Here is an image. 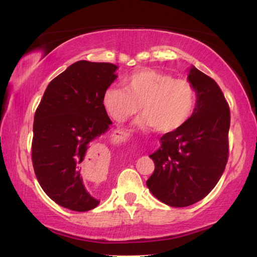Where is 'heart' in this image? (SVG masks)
Masks as SVG:
<instances>
[{
  "instance_id": "1",
  "label": "heart",
  "mask_w": 257,
  "mask_h": 257,
  "mask_svg": "<svg viewBox=\"0 0 257 257\" xmlns=\"http://www.w3.org/2000/svg\"><path fill=\"white\" fill-rule=\"evenodd\" d=\"M123 86H109L102 95L105 112L117 123L136 115L140 106L142 126L170 133L183 127L195 111L197 90L186 79H176L153 69H139L123 79Z\"/></svg>"
}]
</instances>
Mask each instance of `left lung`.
<instances>
[{
  "label": "left lung",
  "instance_id": "1",
  "mask_svg": "<svg viewBox=\"0 0 257 257\" xmlns=\"http://www.w3.org/2000/svg\"><path fill=\"white\" fill-rule=\"evenodd\" d=\"M188 80L197 90L195 111L183 127L165 133L147 187L170 207H187L206 197L222 177L228 159L230 108L214 79L196 68Z\"/></svg>",
  "mask_w": 257,
  "mask_h": 257
}]
</instances>
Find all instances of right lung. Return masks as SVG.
Wrapping results in <instances>:
<instances>
[{
  "label": "right lung",
  "mask_w": 257,
  "mask_h": 257,
  "mask_svg": "<svg viewBox=\"0 0 257 257\" xmlns=\"http://www.w3.org/2000/svg\"><path fill=\"white\" fill-rule=\"evenodd\" d=\"M111 63L79 61L49 82L34 115L32 163L51 200L74 211H88L98 201L82 177L102 164L96 138L111 120L102 105L104 90L117 78Z\"/></svg>",
  "instance_id": "right-lung-1"
}]
</instances>
